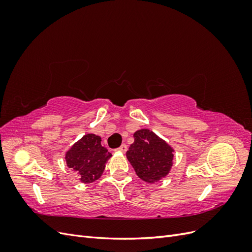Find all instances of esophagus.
I'll return each instance as SVG.
<instances>
[{
    "instance_id": "obj_1",
    "label": "esophagus",
    "mask_w": 252,
    "mask_h": 252,
    "mask_svg": "<svg viewBox=\"0 0 252 252\" xmlns=\"http://www.w3.org/2000/svg\"><path fill=\"white\" fill-rule=\"evenodd\" d=\"M118 150L121 151V152H123V154H125V152L127 151V145L126 144H122L121 146L118 148Z\"/></svg>"
}]
</instances>
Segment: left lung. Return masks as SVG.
<instances>
[{"mask_svg": "<svg viewBox=\"0 0 252 252\" xmlns=\"http://www.w3.org/2000/svg\"><path fill=\"white\" fill-rule=\"evenodd\" d=\"M126 157L138 177L154 184L165 178L173 165L174 149L149 129H140L133 134Z\"/></svg>", "mask_w": 252, "mask_h": 252, "instance_id": "1", "label": "left lung"}]
</instances>
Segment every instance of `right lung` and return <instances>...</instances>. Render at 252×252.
<instances>
[{"label": "right lung", "mask_w": 252, "mask_h": 252, "mask_svg": "<svg viewBox=\"0 0 252 252\" xmlns=\"http://www.w3.org/2000/svg\"><path fill=\"white\" fill-rule=\"evenodd\" d=\"M101 141V136L87 133L66 152L67 166L80 175V181L84 184L100 179L106 163L111 158V154L103 146Z\"/></svg>", "instance_id": "1"}]
</instances>
